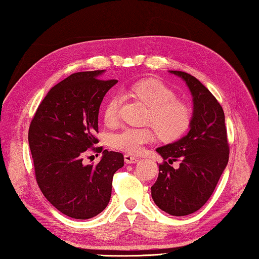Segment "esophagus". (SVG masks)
Masks as SVG:
<instances>
[{
    "label": "esophagus",
    "instance_id": "1",
    "mask_svg": "<svg viewBox=\"0 0 259 259\" xmlns=\"http://www.w3.org/2000/svg\"><path fill=\"white\" fill-rule=\"evenodd\" d=\"M124 161H125V163H137L139 161V158H137V157H134V156H131V155H124Z\"/></svg>",
    "mask_w": 259,
    "mask_h": 259
}]
</instances>
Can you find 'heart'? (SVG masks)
Wrapping results in <instances>:
<instances>
[{"mask_svg": "<svg viewBox=\"0 0 259 259\" xmlns=\"http://www.w3.org/2000/svg\"><path fill=\"white\" fill-rule=\"evenodd\" d=\"M131 92L149 108L148 122L156 129L162 139L171 140L177 138L187 129L190 122L189 108L176 100L175 93L162 82L155 79H147L137 82L131 87ZM121 99L112 97L104 109V121L107 124L117 122ZM153 134L148 128L125 126L111 137V146L120 151L139 153L142 146L149 144Z\"/></svg>", "mask_w": 259, "mask_h": 259, "instance_id": "1", "label": "heart"}]
</instances>
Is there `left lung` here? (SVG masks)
<instances>
[{"label": "left lung", "mask_w": 259, "mask_h": 259, "mask_svg": "<svg viewBox=\"0 0 259 259\" xmlns=\"http://www.w3.org/2000/svg\"><path fill=\"white\" fill-rule=\"evenodd\" d=\"M185 81L192 97L189 131L156 151L163 159L151 187L156 205L172 216H187L210 198L229 158L227 130L221 104L201 82L183 71H169ZM179 160L180 167L171 164Z\"/></svg>", "instance_id": "8db88e82"}]
</instances>
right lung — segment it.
<instances>
[{"label": "right lung", "instance_id": "right-lung-1", "mask_svg": "<svg viewBox=\"0 0 259 259\" xmlns=\"http://www.w3.org/2000/svg\"><path fill=\"white\" fill-rule=\"evenodd\" d=\"M104 70L73 73L48 92L29 129L36 183L59 211L89 219L108 206L112 178L123 155L103 150L98 164L82 162L98 139V115L106 93L117 80H103Z\"/></svg>", "mask_w": 259, "mask_h": 259}]
</instances>
